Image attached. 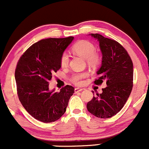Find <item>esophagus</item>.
<instances>
[{"instance_id":"esophagus-1","label":"esophagus","mask_w":149,"mask_h":149,"mask_svg":"<svg viewBox=\"0 0 149 149\" xmlns=\"http://www.w3.org/2000/svg\"><path fill=\"white\" fill-rule=\"evenodd\" d=\"M82 90H83V89H79V88H75L74 92H75V93H77V92H81V91H82Z\"/></svg>"}]
</instances>
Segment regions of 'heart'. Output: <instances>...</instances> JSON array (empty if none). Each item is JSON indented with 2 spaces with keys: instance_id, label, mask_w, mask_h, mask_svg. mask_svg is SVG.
Segmentation results:
<instances>
[{
  "instance_id": "b5f03b06",
  "label": "heart",
  "mask_w": 149,
  "mask_h": 149,
  "mask_svg": "<svg viewBox=\"0 0 149 149\" xmlns=\"http://www.w3.org/2000/svg\"><path fill=\"white\" fill-rule=\"evenodd\" d=\"M95 45L92 42L85 40H81L74 43L72 46V51L76 55L86 59L87 65L91 68H96L101 62V57L98 52H96ZM70 62V57L67 52H62L60 58V65L62 68H67ZM87 77L85 72H77L72 74L70 81L77 86L83 84V79Z\"/></svg>"
}]
</instances>
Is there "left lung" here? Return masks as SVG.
<instances>
[{"instance_id": "left-lung-1", "label": "left lung", "mask_w": 149, "mask_h": 149, "mask_svg": "<svg viewBox=\"0 0 149 149\" xmlns=\"http://www.w3.org/2000/svg\"><path fill=\"white\" fill-rule=\"evenodd\" d=\"M91 36L98 40L102 53V67L94 83L106 81L102 94H97L87 104V110L98 118L112 117L126 104L133 87V62L127 51L120 43L102 35Z\"/></svg>"}]
</instances>
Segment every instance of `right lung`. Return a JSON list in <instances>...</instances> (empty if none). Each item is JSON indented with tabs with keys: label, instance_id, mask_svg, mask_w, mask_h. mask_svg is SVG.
Listing matches in <instances>:
<instances>
[{
	"label": "right lung",
	"instance_id": "add662e5",
	"mask_svg": "<svg viewBox=\"0 0 149 149\" xmlns=\"http://www.w3.org/2000/svg\"><path fill=\"white\" fill-rule=\"evenodd\" d=\"M74 39L47 38L31 45L22 55L15 71L17 94L24 108L33 118L44 123L60 119L66 111L74 88L66 85L55 92L48 81L61 68L60 58Z\"/></svg>",
	"mask_w": 149,
	"mask_h": 149
}]
</instances>
